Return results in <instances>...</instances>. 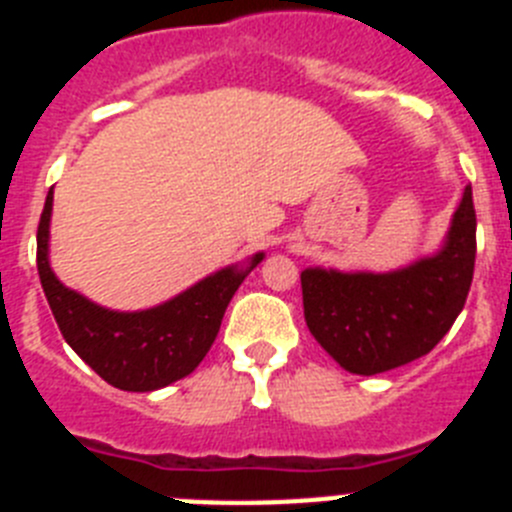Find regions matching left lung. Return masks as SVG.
Wrapping results in <instances>:
<instances>
[{"instance_id":"left-lung-1","label":"left lung","mask_w":512,"mask_h":512,"mask_svg":"<svg viewBox=\"0 0 512 512\" xmlns=\"http://www.w3.org/2000/svg\"><path fill=\"white\" fill-rule=\"evenodd\" d=\"M477 253L472 187L451 215L443 246L395 271L300 274L305 320L315 341L351 374L390 372L420 359L464 310Z\"/></svg>"}]
</instances>
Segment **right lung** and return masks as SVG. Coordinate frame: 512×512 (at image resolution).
<instances>
[{
    "label": "right lung",
    "mask_w": 512,
    "mask_h": 512,
    "mask_svg": "<svg viewBox=\"0 0 512 512\" xmlns=\"http://www.w3.org/2000/svg\"><path fill=\"white\" fill-rule=\"evenodd\" d=\"M53 189L38 225V274L63 338L107 384L125 392H153L192 374L215 343L235 289L264 261L230 264L148 310H110L66 287L51 269Z\"/></svg>",
    "instance_id": "obj_1"
}]
</instances>
